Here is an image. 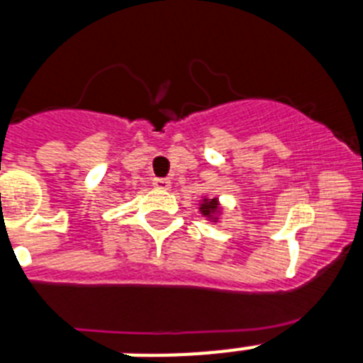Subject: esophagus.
Returning <instances> with one entry per match:
<instances>
[{"instance_id": "34e87169", "label": "esophagus", "mask_w": 363, "mask_h": 363, "mask_svg": "<svg viewBox=\"0 0 363 363\" xmlns=\"http://www.w3.org/2000/svg\"><path fill=\"white\" fill-rule=\"evenodd\" d=\"M152 186H155L156 190H169V188H172V181H169V179H164V177H156V179H152Z\"/></svg>"}]
</instances>
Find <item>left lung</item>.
<instances>
[{
    "label": "left lung",
    "instance_id": "1",
    "mask_svg": "<svg viewBox=\"0 0 363 363\" xmlns=\"http://www.w3.org/2000/svg\"><path fill=\"white\" fill-rule=\"evenodd\" d=\"M218 212V199H203L201 214L203 216H212Z\"/></svg>",
    "mask_w": 363,
    "mask_h": 363
}]
</instances>
